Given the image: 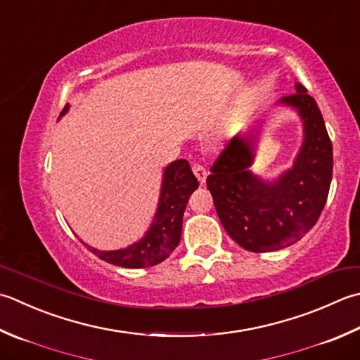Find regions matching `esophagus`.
<instances>
[{
  "mask_svg": "<svg viewBox=\"0 0 360 360\" xmlns=\"http://www.w3.org/2000/svg\"><path fill=\"white\" fill-rule=\"evenodd\" d=\"M192 172H193V174L196 176V179L200 181V184H204V182H206L207 172H206V168H204L202 165L193 164V165H192Z\"/></svg>",
  "mask_w": 360,
  "mask_h": 360,
  "instance_id": "1",
  "label": "esophagus"
}]
</instances>
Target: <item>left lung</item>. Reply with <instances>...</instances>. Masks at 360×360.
<instances>
[{
  "label": "left lung",
  "instance_id": "8db88e82",
  "mask_svg": "<svg viewBox=\"0 0 360 360\" xmlns=\"http://www.w3.org/2000/svg\"><path fill=\"white\" fill-rule=\"evenodd\" d=\"M281 103L297 109L304 140L293 167L274 181L260 179L255 160L256 132L234 136L207 176L218 218L229 237L252 252L290 246L314 228L325 207L333 179V143L325 120L302 84Z\"/></svg>",
  "mask_w": 360,
  "mask_h": 360
}]
</instances>
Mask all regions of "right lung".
Instances as JSON below:
<instances>
[{"mask_svg": "<svg viewBox=\"0 0 360 360\" xmlns=\"http://www.w3.org/2000/svg\"><path fill=\"white\" fill-rule=\"evenodd\" d=\"M68 108L67 104L62 109L60 117L67 114ZM198 186V179L195 178L186 159L172 162L164 170L158 212L150 229L139 242L115 251H100L94 246H86L104 262L123 269H145L160 264L179 245L187 201Z\"/></svg>", "mask_w": 360, "mask_h": 360, "instance_id": "1", "label": "right lung"}]
</instances>
